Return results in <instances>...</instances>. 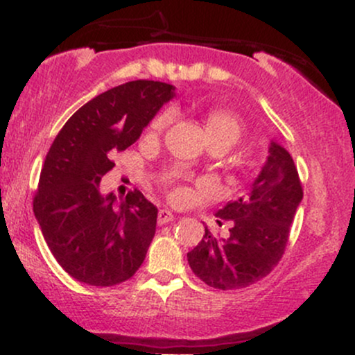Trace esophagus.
<instances>
[{"label":"esophagus","mask_w":355,"mask_h":355,"mask_svg":"<svg viewBox=\"0 0 355 355\" xmlns=\"http://www.w3.org/2000/svg\"><path fill=\"white\" fill-rule=\"evenodd\" d=\"M158 225H165V223H170L173 220V214L170 210L162 209L158 211Z\"/></svg>","instance_id":"34e87169"}]
</instances>
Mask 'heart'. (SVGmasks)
<instances>
[{
  "mask_svg": "<svg viewBox=\"0 0 355 355\" xmlns=\"http://www.w3.org/2000/svg\"><path fill=\"white\" fill-rule=\"evenodd\" d=\"M173 112L172 110H165L152 121V130L158 132L164 130L172 123ZM205 132L209 137V141H227L230 146L235 145L240 140L243 133L242 121L239 120L234 113L227 112V110H211L205 118ZM182 190L175 191V197H182Z\"/></svg>",
  "mask_w": 355,
  "mask_h": 355,
  "instance_id": "b5f03b06",
  "label": "heart"
}]
</instances>
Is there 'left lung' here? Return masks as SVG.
I'll use <instances>...</instances> for the list:
<instances>
[{
	"label": "left lung",
	"instance_id": "left-lung-1",
	"mask_svg": "<svg viewBox=\"0 0 355 355\" xmlns=\"http://www.w3.org/2000/svg\"><path fill=\"white\" fill-rule=\"evenodd\" d=\"M302 197L291 153L270 141L267 162L247 193L215 214L232 220L230 237H214L205 227L202 242L187 254L193 274L220 291L248 287L270 274L282 259Z\"/></svg>",
	"mask_w": 355,
	"mask_h": 355
}]
</instances>
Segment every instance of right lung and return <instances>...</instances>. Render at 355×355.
Listing matches in <instances>:
<instances>
[{"label": "right lung", "mask_w": 355, "mask_h": 355, "mask_svg": "<svg viewBox=\"0 0 355 355\" xmlns=\"http://www.w3.org/2000/svg\"><path fill=\"white\" fill-rule=\"evenodd\" d=\"M175 87L137 80L101 93L71 115L50 146L33 211L53 257L73 279L95 287L121 284L140 268L157 229V207L140 190L120 202L100 180Z\"/></svg>", "instance_id": "add662e5"}]
</instances>
